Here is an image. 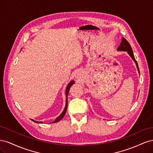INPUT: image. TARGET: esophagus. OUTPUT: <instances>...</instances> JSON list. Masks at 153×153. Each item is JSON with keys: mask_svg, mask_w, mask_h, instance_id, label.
<instances>
[{"mask_svg": "<svg viewBox=\"0 0 153 153\" xmlns=\"http://www.w3.org/2000/svg\"><path fill=\"white\" fill-rule=\"evenodd\" d=\"M81 76H82V74H81V73H80V72H78V73H76V78H81Z\"/></svg>", "mask_w": 153, "mask_h": 153, "instance_id": "34e87169", "label": "esophagus"}]
</instances>
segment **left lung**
I'll list each match as a JSON object with an SVG mask.
<instances>
[{
  "label": "left lung",
  "instance_id": "obj_1",
  "mask_svg": "<svg viewBox=\"0 0 153 153\" xmlns=\"http://www.w3.org/2000/svg\"><path fill=\"white\" fill-rule=\"evenodd\" d=\"M117 50L119 51H126L128 53V54L130 55V57L132 58V59L134 61V62H135L137 69H138V73H140V71H139V68H138V64L137 62L135 59V57H134V55H133V52L132 51L131 47V45H129V43H128V41L124 38H123L122 39V42L121 43V45H119V47L117 48Z\"/></svg>",
  "mask_w": 153,
  "mask_h": 153
}]
</instances>
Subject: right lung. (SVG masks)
I'll list each match as a JSON object with an SVG mask.
<instances>
[{"mask_svg":"<svg viewBox=\"0 0 153 153\" xmlns=\"http://www.w3.org/2000/svg\"><path fill=\"white\" fill-rule=\"evenodd\" d=\"M74 83H75V82H74V81H71V82H69V84L68 85V86H67L66 91V96L67 98H66V106H65V108H64V111L62 112V113L61 115H60L57 118L55 119V121H54L53 122H52V123H57V122L60 121H61V120L63 118V117L64 116V115H65L66 112V110H67V108H68V94H69V89H70V87L72 86V85L74 84ZM32 121L35 122V123H43V122L35 121H34V120H32Z\"/></svg>","mask_w":153,"mask_h":153,"instance_id":"right-lung-1","label":"right lung"}]
</instances>
